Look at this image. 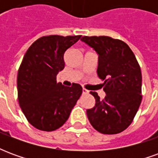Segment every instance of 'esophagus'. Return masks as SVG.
Wrapping results in <instances>:
<instances>
[{
	"mask_svg": "<svg viewBox=\"0 0 158 158\" xmlns=\"http://www.w3.org/2000/svg\"><path fill=\"white\" fill-rule=\"evenodd\" d=\"M83 94H85H85H88V93H89V90H87V89H85V88H83Z\"/></svg>",
	"mask_w": 158,
	"mask_h": 158,
	"instance_id": "1",
	"label": "esophagus"
}]
</instances>
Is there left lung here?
<instances>
[{"label":"left lung","mask_w":158,"mask_h":158,"mask_svg":"<svg viewBox=\"0 0 158 158\" xmlns=\"http://www.w3.org/2000/svg\"><path fill=\"white\" fill-rule=\"evenodd\" d=\"M81 40L98 54L97 75L103 83V100L90 91L95 106L86 111L98 132L114 135L126 129L141 102L142 76L135 54L125 42L108 36H84Z\"/></svg>","instance_id":"obj_1"}]
</instances>
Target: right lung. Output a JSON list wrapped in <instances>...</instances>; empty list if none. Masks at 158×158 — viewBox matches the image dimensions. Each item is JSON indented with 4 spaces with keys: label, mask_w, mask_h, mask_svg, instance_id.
I'll return each mask as SVG.
<instances>
[{
    "label": "right lung",
    "mask_w": 158,
    "mask_h": 158,
    "mask_svg": "<svg viewBox=\"0 0 158 158\" xmlns=\"http://www.w3.org/2000/svg\"><path fill=\"white\" fill-rule=\"evenodd\" d=\"M81 35L43 36L26 52L18 73L19 106L29 123L43 131L62 126L82 94V87L56 83L64 54Z\"/></svg>",
    "instance_id": "right-lung-1"
}]
</instances>
